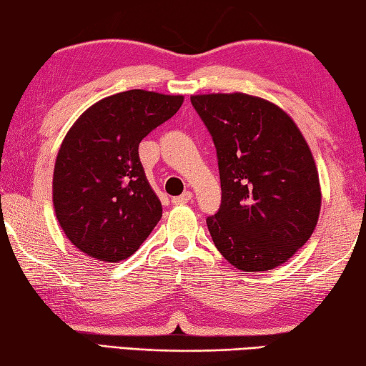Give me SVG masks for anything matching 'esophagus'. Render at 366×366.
I'll return each mask as SVG.
<instances>
[{
  "mask_svg": "<svg viewBox=\"0 0 366 366\" xmlns=\"http://www.w3.org/2000/svg\"><path fill=\"white\" fill-rule=\"evenodd\" d=\"M192 198H194V194H192L190 190H187V192H184L182 195H179V197H172V200H171V203L172 205H184V203H189Z\"/></svg>",
  "mask_w": 366,
  "mask_h": 366,
  "instance_id": "esophagus-1",
  "label": "esophagus"
}]
</instances>
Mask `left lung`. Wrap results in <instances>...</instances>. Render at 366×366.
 Returning a JSON list of instances; mask_svg holds the SVG:
<instances>
[{
	"mask_svg": "<svg viewBox=\"0 0 366 366\" xmlns=\"http://www.w3.org/2000/svg\"><path fill=\"white\" fill-rule=\"evenodd\" d=\"M190 102L218 153L221 207L207 218L216 249L245 272L286 263L321 209L318 169L300 129L277 104L242 92Z\"/></svg>",
	"mask_w": 366,
	"mask_h": 366,
	"instance_id": "left-lung-1",
	"label": "left lung"
}]
</instances>
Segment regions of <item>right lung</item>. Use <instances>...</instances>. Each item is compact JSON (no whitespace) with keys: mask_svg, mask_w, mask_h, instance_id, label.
Masks as SVG:
<instances>
[{"mask_svg":"<svg viewBox=\"0 0 366 366\" xmlns=\"http://www.w3.org/2000/svg\"><path fill=\"white\" fill-rule=\"evenodd\" d=\"M182 95L127 90L92 104L67 131L53 172L61 229L85 255L116 263L139 250L163 214L139 144L182 107Z\"/></svg>","mask_w":366,"mask_h":366,"instance_id":"1","label":"right lung"}]
</instances>
